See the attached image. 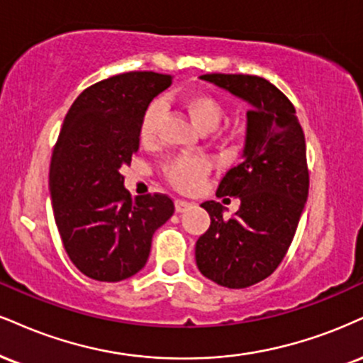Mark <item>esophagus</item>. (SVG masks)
I'll list each match as a JSON object with an SVG mask.
<instances>
[{"instance_id": "34e87169", "label": "esophagus", "mask_w": 363, "mask_h": 363, "mask_svg": "<svg viewBox=\"0 0 363 363\" xmlns=\"http://www.w3.org/2000/svg\"><path fill=\"white\" fill-rule=\"evenodd\" d=\"M193 204L189 203V201H184V199H176V211L177 213H184L189 209Z\"/></svg>"}]
</instances>
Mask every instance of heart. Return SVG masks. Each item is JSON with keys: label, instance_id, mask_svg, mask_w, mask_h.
<instances>
[{"label": "heart", "instance_id": "b5f03b06", "mask_svg": "<svg viewBox=\"0 0 363 363\" xmlns=\"http://www.w3.org/2000/svg\"><path fill=\"white\" fill-rule=\"evenodd\" d=\"M184 110L189 113L191 120L196 126L204 132L215 130L221 120L225 118L226 106L216 94L206 93V91H196V93L184 94L179 99ZM164 113L162 99H154L143 111L142 121H140V140L143 145H152L157 140V130H159L160 116ZM167 177L174 186L182 191H193L199 186L203 177L208 172V164L198 157H181L167 165Z\"/></svg>", "mask_w": 363, "mask_h": 363}]
</instances>
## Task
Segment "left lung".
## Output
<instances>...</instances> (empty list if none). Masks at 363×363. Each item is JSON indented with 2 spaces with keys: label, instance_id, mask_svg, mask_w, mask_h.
<instances>
[{
  "label": "left lung",
  "instance_id": "obj_1",
  "mask_svg": "<svg viewBox=\"0 0 363 363\" xmlns=\"http://www.w3.org/2000/svg\"><path fill=\"white\" fill-rule=\"evenodd\" d=\"M201 79L250 103L243 159L216 191L218 198H240V209L226 220L220 203L201 204L211 225L196 242L201 274L243 289L267 279L289 250L308 199L306 142L292 103L264 77L204 74Z\"/></svg>",
  "mask_w": 363,
  "mask_h": 363
}]
</instances>
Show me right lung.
<instances>
[{"label": "right lung", "mask_w": 363, "mask_h": 363, "mask_svg": "<svg viewBox=\"0 0 363 363\" xmlns=\"http://www.w3.org/2000/svg\"><path fill=\"white\" fill-rule=\"evenodd\" d=\"M169 74L125 72L77 96L52 152L50 196L69 259L94 281L118 282L147 264L152 237L174 215V201L123 187L121 167L138 150L140 121Z\"/></svg>", "instance_id": "1"}]
</instances>
